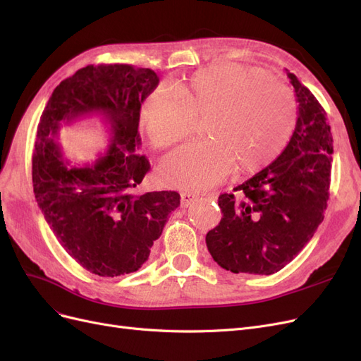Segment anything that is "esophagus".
<instances>
[{
	"mask_svg": "<svg viewBox=\"0 0 361 361\" xmlns=\"http://www.w3.org/2000/svg\"><path fill=\"white\" fill-rule=\"evenodd\" d=\"M199 199V194H195V192H182L180 194V204L183 206V207H188V206H191L195 200Z\"/></svg>",
	"mask_w": 361,
	"mask_h": 361,
	"instance_id": "1",
	"label": "esophagus"
}]
</instances>
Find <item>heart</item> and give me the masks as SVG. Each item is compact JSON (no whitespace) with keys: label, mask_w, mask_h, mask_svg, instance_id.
Returning a JSON list of instances; mask_svg holds the SVG:
<instances>
[{"label":"heart","mask_w":361,"mask_h":361,"mask_svg":"<svg viewBox=\"0 0 361 361\" xmlns=\"http://www.w3.org/2000/svg\"><path fill=\"white\" fill-rule=\"evenodd\" d=\"M173 94L152 92L141 118L152 145L167 147L188 137L195 118H204L199 143L164 157L162 182L179 190H206L223 182L235 167L255 173L269 166L297 123L292 93L259 68L226 63L206 68L174 87Z\"/></svg>","instance_id":"b5f03b06"}]
</instances>
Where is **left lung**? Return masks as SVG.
<instances>
[{
    "mask_svg": "<svg viewBox=\"0 0 361 361\" xmlns=\"http://www.w3.org/2000/svg\"><path fill=\"white\" fill-rule=\"evenodd\" d=\"M298 118L285 150L268 167L218 197L223 218L206 235L221 268L235 274L269 276L285 268L324 220L330 190L333 135L326 113L312 92L286 69Z\"/></svg>",
    "mask_w": 361,
    "mask_h": 361,
    "instance_id": "1",
    "label": "left lung"
}]
</instances>
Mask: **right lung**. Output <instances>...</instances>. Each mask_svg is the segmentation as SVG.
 Listing matches in <instances>:
<instances>
[{"label":"right lung","mask_w":361,"mask_h":361,"mask_svg":"<svg viewBox=\"0 0 361 361\" xmlns=\"http://www.w3.org/2000/svg\"><path fill=\"white\" fill-rule=\"evenodd\" d=\"M158 84L152 69L90 64L56 87L40 116L32 154L37 204L66 253L96 276L141 268L180 204L176 191L133 192L150 170L137 154L138 122L141 104ZM85 116L103 118L111 145L94 163L72 166L55 140L63 126Z\"/></svg>","instance_id":"add662e5"}]
</instances>
